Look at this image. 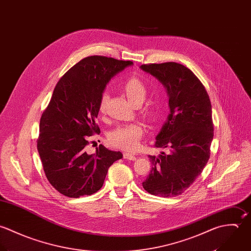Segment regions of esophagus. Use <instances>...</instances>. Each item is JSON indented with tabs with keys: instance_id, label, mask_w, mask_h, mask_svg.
Instances as JSON below:
<instances>
[{
	"instance_id": "esophagus-1",
	"label": "esophagus",
	"mask_w": 251,
	"mask_h": 251,
	"mask_svg": "<svg viewBox=\"0 0 251 251\" xmlns=\"http://www.w3.org/2000/svg\"><path fill=\"white\" fill-rule=\"evenodd\" d=\"M124 158L125 159H128V160H132V161H134V160H136V156L134 155V154H131V153H124Z\"/></svg>"
}]
</instances>
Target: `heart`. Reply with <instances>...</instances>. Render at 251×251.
Masks as SVG:
<instances>
[{"instance_id": "heart-1", "label": "heart", "mask_w": 251, "mask_h": 251, "mask_svg": "<svg viewBox=\"0 0 251 251\" xmlns=\"http://www.w3.org/2000/svg\"><path fill=\"white\" fill-rule=\"evenodd\" d=\"M122 89L127 98L135 104L142 103L148 95V88L146 84L138 76H132L126 79L122 85ZM108 99V92L103 91L100 95L99 102L100 112H104ZM146 114L150 117L153 115L152 107L146 110ZM143 134L144 127L142 124L134 122L117 126L108 134L107 139L109 144L115 148L125 151H134L139 147Z\"/></svg>"}]
</instances>
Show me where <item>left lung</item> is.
I'll return each instance as SVG.
<instances>
[{
  "label": "left lung",
  "instance_id": "1",
  "mask_svg": "<svg viewBox=\"0 0 251 251\" xmlns=\"http://www.w3.org/2000/svg\"><path fill=\"white\" fill-rule=\"evenodd\" d=\"M141 69L164 85L170 106L154 145L163 151L158 156L149 155L152 169L143 187L155 196L175 197L190 187L209 159L211 103L200 79L181 64H149Z\"/></svg>",
  "mask_w": 251,
  "mask_h": 251
}]
</instances>
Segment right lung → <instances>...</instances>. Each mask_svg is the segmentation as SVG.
<instances>
[{
    "label": "right lung",
    "instance_id": "right-lung-1",
    "mask_svg": "<svg viewBox=\"0 0 251 251\" xmlns=\"http://www.w3.org/2000/svg\"><path fill=\"white\" fill-rule=\"evenodd\" d=\"M131 61L89 56L72 67L57 82L40 122L38 151L51 185L70 198L100 190L108 168L122 158L120 151L100 145L88 154V138L99 134L95 120L106 83Z\"/></svg>",
    "mask_w": 251,
    "mask_h": 251
}]
</instances>
